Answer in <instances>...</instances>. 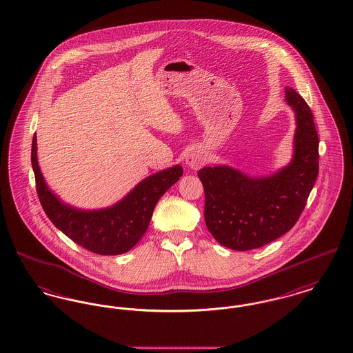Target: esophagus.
Returning a JSON list of instances; mask_svg holds the SVG:
<instances>
[{"instance_id":"34e87169","label":"esophagus","mask_w":353,"mask_h":353,"mask_svg":"<svg viewBox=\"0 0 353 353\" xmlns=\"http://www.w3.org/2000/svg\"><path fill=\"white\" fill-rule=\"evenodd\" d=\"M205 161H206L205 152L199 148H193L185 157V164L190 169L201 168L202 165L205 164Z\"/></svg>"}]
</instances>
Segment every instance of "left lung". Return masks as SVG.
<instances>
[{"instance_id":"obj_1","label":"left lung","mask_w":353,"mask_h":353,"mask_svg":"<svg viewBox=\"0 0 353 353\" xmlns=\"http://www.w3.org/2000/svg\"><path fill=\"white\" fill-rule=\"evenodd\" d=\"M285 101L296 119L291 161L269 176L229 165L205 167V223L219 245L246 252L285 234L296 223L319 173V137L308 104L291 87Z\"/></svg>"}]
</instances>
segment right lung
<instances>
[{
	"instance_id": "add662e5",
	"label": "right lung",
	"mask_w": 353,
	"mask_h": 353,
	"mask_svg": "<svg viewBox=\"0 0 353 353\" xmlns=\"http://www.w3.org/2000/svg\"><path fill=\"white\" fill-rule=\"evenodd\" d=\"M37 193L51 222L77 245L101 255H119L131 250L148 229L160 197L183 176V167L160 170L134 186L110 208L85 210L61 201L46 184L37 159V136L32 145Z\"/></svg>"
}]
</instances>
